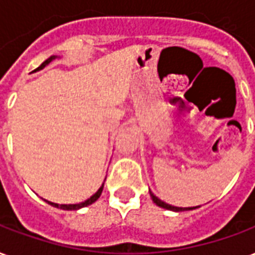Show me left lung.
<instances>
[{
	"label": "left lung",
	"mask_w": 255,
	"mask_h": 255,
	"mask_svg": "<svg viewBox=\"0 0 255 255\" xmlns=\"http://www.w3.org/2000/svg\"><path fill=\"white\" fill-rule=\"evenodd\" d=\"M150 196H151L152 201H154V203H155L158 207H162V208H166V209H170V211H189V209L197 208V207H193V208H180V207H174V205L166 204L165 201H162V200L158 199V197H156V196L152 193L151 190H150Z\"/></svg>",
	"instance_id": "1"
}]
</instances>
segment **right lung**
I'll use <instances>...</instances> for the list:
<instances>
[{
  "label": "right lung",
  "mask_w": 255,
  "mask_h": 255,
  "mask_svg": "<svg viewBox=\"0 0 255 255\" xmlns=\"http://www.w3.org/2000/svg\"><path fill=\"white\" fill-rule=\"evenodd\" d=\"M52 59H55V56H51V58H48V59H47V60H44V62H43V63H41V65L39 66V67H37L36 70H40V69H43V67H46V66L48 65V63H50V62ZM36 70H35V71H36ZM103 188H104V184H103V185H101V188H100V189L97 190V192H96V193H94V195L92 196V197H90V199H88V200H86V201H84V203H80V204H55V203H51V201H47V200H46V201L50 205H52V207H55V208L66 209V211H75V209L84 208V207H86V205L93 204L94 201L99 199L100 196H101V193H103Z\"/></svg>",
  "instance_id": "right-lung-1"
}]
</instances>
